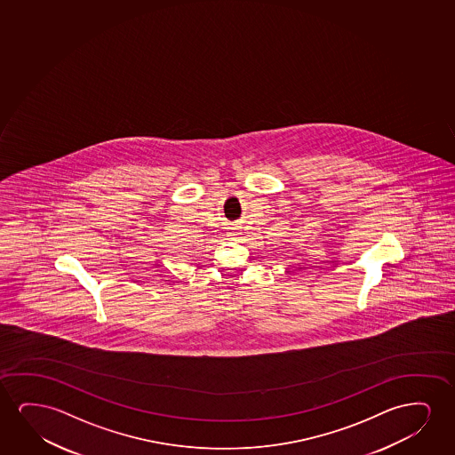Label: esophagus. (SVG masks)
Returning <instances> with one entry per match:
<instances>
[{
	"label": "esophagus",
	"instance_id": "esophagus-1",
	"mask_svg": "<svg viewBox=\"0 0 455 455\" xmlns=\"http://www.w3.org/2000/svg\"><path fill=\"white\" fill-rule=\"evenodd\" d=\"M230 239H237L239 237V233L237 231H233V233H230Z\"/></svg>",
	"mask_w": 455,
	"mask_h": 455
}]
</instances>
